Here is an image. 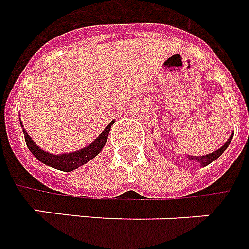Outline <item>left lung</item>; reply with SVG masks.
<instances>
[{
    "instance_id": "1",
    "label": "left lung",
    "mask_w": 249,
    "mask_h": 249,
    "mask_svg": "<svg viewBox=\"0 0 249 249\" xmlns=\"http://www.w3.org/2000/svg\"><path fill=\"white\" fill-rule=\"evenodd\" d=\"M232 136L233 135L230 136V139L227 140L226 143H224L223 147H220L219 149H216L215 152L209 153V155H206V156H199V158H193V156H188V158L190 159V160H196V161L199 162L201 165H203V167H206V165H209L210 162H213V161H214V160H216V159L219 158L220 155H222V153H223L224 151H226V148H227V147H229V145H230V143H231V139H232Z\"/></svg>"
}]
</instances>
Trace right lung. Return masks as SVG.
I'll return each mask as SVG.
<instances>
[{
	"label": "right lung",
	"instance_id": "obj_1",
	"mask_svg": "<svg viewBox=\"0 0 249 249\" xmlns=\"http://www.w3.org/2000/svg\"><path fill=\"white\" fill-rule=\"evenodd\" d=\"M111 124L113 122L110 123L109 126L105 128L104 131L101 132L100 136L97 138L90 145H88L85 148L80 149L77 152L72 153H63V155H52V153H48L46 151H43L42 148H39L38 145L34 143V140L29 136V134L26 132V130L23 128V134H25V140L26 144L29 147V149L31 151L35 158L38 159L39 161H42L43 164L46 165H50V167L55 168V169H59V171L63 172H71L77 169L78 167H81L84 164H87L88 161H90L91 159L96 158L97 155L102 151L105 143L107 140V136H109V131L111 128Z\"/></svg>",
	"mask_w": 249,
	"mask_h": 249
}]
</instances>
